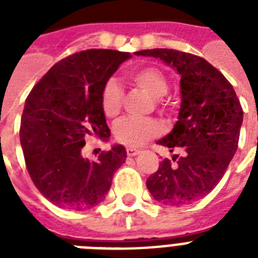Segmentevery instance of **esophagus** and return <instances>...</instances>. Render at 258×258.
Returning a JSON list of instances; mask_svg holds the SVG:
<instances>
[{"mask_svg":"<svg viewBox=\"0 0 258 258\" xmlns=\"http://www.w3.org/2000/svg\"><path fill=\"white\" fill-rule=\"evenodd\" d=\"M139 153H141V150L133 149V147H128V149H127V155H128V157H135V155H138Z\"/></svg>","mask_w":258,"mask_h":258,"instance_id":"34e87169","label":"esophagus"}]
</instances>
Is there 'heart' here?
<instances>
[{"mask_svg": "<svg viewBox=\"0 0 258 258\" xmlns=\"http://www.w3.org/2000/svg\"><path fill=\"white\" fill-rule=\"evenodd\" d=\"M130 80L143 89L150 96L157 99L158 104H161V97H163L169 91V82L166 75L155 67L139 68L130 74ZM101 109L105 116L115 117L120 112L123 104V92L116 82L109 80L101 91ZM161 134V125L153 119H134L125 117L117 121L115 125V138L121 145L130 147H139L151 138H155Z\"/></svg>", "mask_w": 258, "mask_h": 258, "instance_id": "b5f03b06", "label": "heart"}]
</instances>
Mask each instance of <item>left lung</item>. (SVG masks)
Wrapping results in <instances>:
<instances>
[{"mask_svg": "<svg viewBox=\"0 0 258 258\" xmlns=\"http://www.w3.org/2000/svg\"><path fill=\"white\" fill-rule=\"evenodd\" d=\"M137 56L161 58L180 75V108L171 133L157 142L170 153L146 182L163 205L179 206L204 198L224 176L236 154L242 108L233 86L205 58L174 49H147Z\"/></svg>", "mask_w": 258, "mask_h": 258, "instance_id": "8db88e82", "label": "left lung"}]
</instances>
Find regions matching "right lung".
<instances>
[{"label": "right lung", "mask_w": 258, "mask_h": 258, "mask_svg": "<svg viewBox=\"0 0 258 258\" xmlns=\"http://www.w3.org/2000/svg\"><path fill=\"white\" fill-rule=\"evenodd\" d=\"M128 52L88 49L56 62L30 91L20 127L26 169L46 200L62 209L86 210L104 200L113 174L124 163L121 145L96 161L83 157L88 135L109 139L101 91Z\"/></svg>", "instance_id": "obj_1"}]
</instances>
